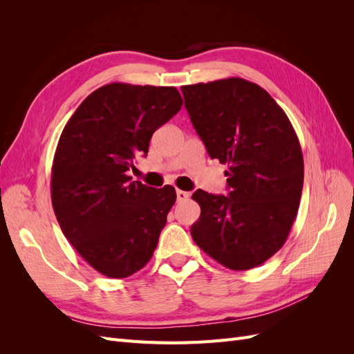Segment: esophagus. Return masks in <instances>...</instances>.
<instances>
[{
	"label": "esophagus",
	"mask_w": 354,
	"mask_h": 354,
	"mask_svg": "<svg viewBox=\"0 0 354 354\" xmlns=\"http://www.w3.org/2000/svg\"><path fill=\"white\" fill-rule=\"evenodd\" d=\"M189 196H190L189 192H185V190H180V189H177V201H178V202H181V201H187V199H189Z\"/></svg>",
	"instance_id": "1"
}]
</instances>
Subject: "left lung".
<instances>
[{
  "label": "left lung",
  "instance_id": "8db88e82",
  "mask_svg": "<svg viewBox=\"0 0 354 354\" xmlns=\"http://www.w3.org/2000/svg\"><path fill=\"white\" fill-rule=\"evenodd\" d=\"M198 136L226 164L229 194L196 190L192 238L230 270H248L282 248L301 199L304 160L291 121L260 85L238 77L183 85Z\"/></svg>",
  "mask_w": 354,
  "mask_h": 354
}]
</instances>
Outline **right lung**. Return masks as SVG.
<instances>
[{
    "instance_id": "add662e5",
    "label": "right lung",
    "mask_w": 354,
    "mask_h": 354,
    "mask_svg": "<svg viewBox=\"0 0 354 354\" xmlns=\"http://www.w3.org/2000/svg\"><path fill=\"white\" fill-rule=\"evenodd\" d=\"M183 104L176 87L112 82L93 91L65 125L51 167L60 229L94 270L122 279L152 259L176 202L128 176L152 134Z\"/></svg>"
}]
</instances>
